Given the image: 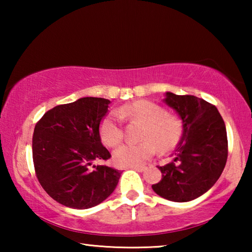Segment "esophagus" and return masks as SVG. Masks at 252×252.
<instances>
[{"label": "esophagus", "instance_id": "esophagus-1", "mask_svg": "<svg viewBox=\"0 0 252 252\" xmlns=\"http://www.w3.org/2000/svg\"><path fill=\"white\" fill-rule=\"evenodd\" d=\"M131 169H134V170H136V171H139V172H142V171H144V167H132Z\"/></svg>", "mask_w": 252, "mask_h": 252}]
</instances>
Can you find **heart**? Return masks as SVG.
<instances>
[{
    "label": "heart",
    "instance_id": "1",
    "mask_svg": "<svg viewBox=\"0 0 252 252\" xmlns=\"http://www.w3.org/2000/svg\"><path fill=\"white\" fill-rule=\"evenodd\" d=\"M116 113L117 115L106 116L101 122V138L106 146L113 148L122 141L123 127L120 118L126 121L143 123L141 140H144L136 144H123L113 152V161L118 167H140L155 156L156 146L160 151H169L180 139V122L155 102L134 101L120 106Z\"/></svg>",
    "mask_w": 252,
    "mask_h": 252
}]
</instances>
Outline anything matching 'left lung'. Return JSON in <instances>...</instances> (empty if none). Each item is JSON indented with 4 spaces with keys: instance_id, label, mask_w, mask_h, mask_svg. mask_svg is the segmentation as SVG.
Returning <instances> with one entry per match:
<instances>
[{
    "instance_id": "obj_1",
    "label": "left lung",
    "mask_w": 252,
    "mask_h": 252,
    "mask_svg": "<svg viewBox=\"0 0 252 252\" xmlns=\"http://www.w3.org/2000/svg\"><path fill=\"white\" fill-rule=\"evenodd\" d=\"M165 95V103L181 118L183 132L173 161L158 167L162 179L152 189L170 201L187 202L206 193L222 173L227 130L216 105L194 95Z\"/></svg>"
}]
</instances>
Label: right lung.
Here are the masks:
<instances>
[{
  "label": "right lung",
  "instance_id": "1",
  "mask_svg": "<svg viewBox=\"0 0 252 252\" xmlns=\"http://www.w3.org/2000/svg\"><path fill=\"white\" fill-rule=\"evenodd\" d=\"M110 101L81 97L54 106L34 127L32 156L40 185L63 206L88 209L97 206L113 192L121 172L106 165L110 152L102 146L100 125Z\"/></svg>",
  "mask_w": 252,
  "mask_h": 252
}]
</instances>
